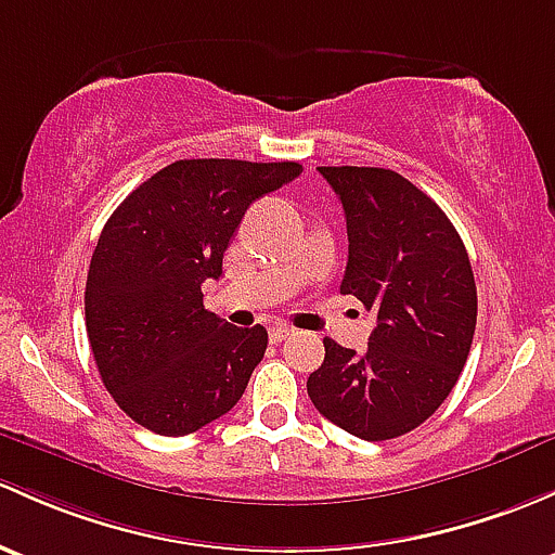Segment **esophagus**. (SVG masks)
Instances as JSON below:
<instances>
[{
  "label": "esophagus",
  "mask_w": 555,
  "mask_h": 555,
  "mask_svg": "<svg viewBox=\"0 0 555 555\" xmlns=\"http://www.w3.org/2000/svg\"><path fill=\"white\" fill-rule=\"evenodd\" d=\"M293 332H295L293 326H287V324H273L271 330H268V337H271V343H282V340H287Z\"/></svg>",
  "instance_id": "esophagus-1"
}]
</instances>
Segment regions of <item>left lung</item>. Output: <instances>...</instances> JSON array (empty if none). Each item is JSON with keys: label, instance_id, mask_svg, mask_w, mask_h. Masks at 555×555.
Masks as SVG:
<instances>
[{"label": "left lung", "instance_id": "left-lung-1", "mask_svg": "<svg viewBox=\"0 0 555 555\" xmlns=\"http://www.w3.org/2000/svg\"><path fill=\"white\" fill-rule=\"evenodd\" d=\"M346 212L340 293L375 311L364 353L324 340L308 396L364 441L404 436L452 393L476 332V282L444 209L383 167H319Z\"/></svg>", "mask_w": 555, "mask_h": 555}]
</instances>
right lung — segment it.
Listing matches in <instances>:
<instances>
[{"label":"right lung","instance_id":"obj_1","mask_svg":"<svg viewBox=\"0 0 555 555\" xmlns=\"http://www.w3.org/2000/svg\"><path fill=\"white\" fill-rule=\"evenodd\" d=\"M297 162L180 159L140 183L103 225L85 287L101 380L119 410L159 436H185L233 410L268 346L266 326H231L202 284L255 199Z\"/></svg>","mask_w":555,"mask_h":555}]
</instances>
